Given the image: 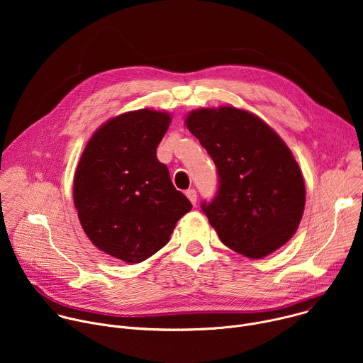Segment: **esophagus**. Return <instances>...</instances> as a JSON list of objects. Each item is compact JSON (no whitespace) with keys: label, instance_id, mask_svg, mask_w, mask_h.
<instances>
[{"label":"esophagus","instance_id":"34e87169","mask_svg":"<svg viewBox=\"0 0 363 363\" xmlns=\"http://www.w3.org/2000/svg\"><path fill=\"white\" fill-rule=\"evenodd\" d=\"M185 195L188 196V199L192 202V205H195L196 203V191L195 189H188L186 192H185Z\"/></svg>","mask_w":363,"mask_h":363}]
</instances>
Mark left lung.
I'll use <instances>...</instances> for the list:
<instances>
[{
  "instance_id": "1",
  "label": "left lung",
  "mask_w": 363,
  "mask_h": 363,
  "mask_svg": "<svg viewBox=\"0 0 363 363\" xmlns=\"http://www.w3.org/2000/svg\"><path fill=\"white\" fill-rule=\"evenodd\" d=\"M185 125L217 167V195L201 206L223 244L250 258L284 245L300 224L306 186L283 139L233 106L192 111Z\"/></svg>"
}]
</instances>
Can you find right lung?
I'll use <instances>...</instances> for the list:
<instances>
[{
    "label": "right lung",
    "instance_id": "add662e5",
    "mask_svg": "<svg viewBox=\"0 0 363 363\" xmlns=\"http://www.w3.org/2000/svg\"><path fill=\"white\" fill-rule=\"evenodd\" d=\"M169 123V113L152 109L112 118L93 133L74 174L73 199L86 235L129 264L160 251L192 208L157 158Z\"/></svg>",
    "mask_w": 363,
    "mask_h": 363
}]
</instances>
